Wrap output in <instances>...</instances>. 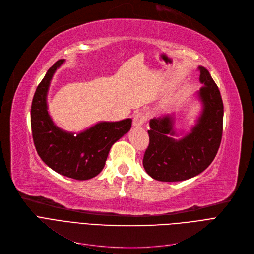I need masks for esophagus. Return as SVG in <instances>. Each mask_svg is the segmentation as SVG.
Returning a JSON list of instances; mask_svg holds the SVG:
<instances>
[{"label":"esophagus","instance_id":"34e87169","mask_svg":"<svg viewBox=\"0 0 254 254\" xmlns=\"http://www.w3.org/2000/svg\"><path fill=\"white\" fill-rule=\"evenodd\" d=\"M146 121V116L144 113H137L134 115V118H133V125L136 126V127H139V126H142L143 123Z\"/></svg>","mask_w":254,"mask_h":254}]
</instances>
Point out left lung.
Instances as JSON below:
<instances>
[{
  "label": "left lung",
  "instance_id": "left-lung-1",
  "mask_svg": "<svg viewBox=\"0 0 254 254\" xmlns=\"http://www.w3.org/2000/svg\"><path fill=\"white\" fill-rule=\"evenodd\" d=\"M199 91L203 113L197 125L184 138L175 140L172 119L169 116L154 118L147 130L150 143L142 164L147 174L160 182H181L203 172L214 160L222 137L223 103L219 89L209 71L198 67Z\"/></svg>",
  "mask_w": 254,
  "mask_h": 254
}]
</instances>
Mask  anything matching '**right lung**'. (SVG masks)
<instances>
[{
  "mask_svg": "<svg viewBox=\"0 0 254 254\" xmlns=\"http://www.w3.org/2000/svg\"><path fill=\"white\" fill-rule=\"evenodd\" d=\"M64 62H56L36 89L31 110L33 139L38 155L51 169L86 181L100 173L112 145L130 130L132 120L101 122L77 135L55 126L47 111L46 97L53 73Z\"/></svg>",
  "mask_w": 254,
  "mask_h": 254,
  "instance_id": "add662e5",
  "label": "right lung"
}]
</instances>
